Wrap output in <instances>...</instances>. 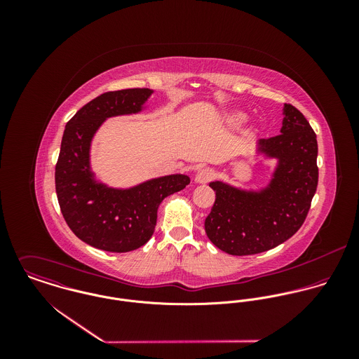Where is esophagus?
<instances>
[{
    "instance_id": "obj_1",
    "label": "esophagus",
    "mask_w": 359,
    "mask_h": 359,
    "mask_svg": "<svg viewBox=\"0 0 359 359\" xmlns=\"http://www.w3.org/2000/svg\"><path fill=\"white\" fill-rule=\"evenodd\" d=\"M215 175H217V172L212 168L205 167V168H202V170L198 171V174L195 177V181L199 182V184H207V182L212 181L215 178Z\"/></svg>"
}]
</instances>
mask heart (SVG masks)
<instances>
[{
    "label": "heart",
    "mask_w": 359,
    "mask_h": 359,
    "mask_svg": "<svg viewBox=\"0 0 359 359\" xmlns=\"http://www.w3.org/2000/svg\"><path fill=\"white\" fill-rule=\"evenodd\" d=\"M246 114L242 113V111H232L226 116V123L229 126H233V127H238L241 124H243L246 121Z\"/></svg>",
    "instance_id": "heart-1"
}]
</instances>
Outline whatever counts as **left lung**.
<instances>
[{
  "label": "left lung",
  "instance_id": "left-lung-1",
  "mask_svg": "<svg viewBox=\"0 0 359 359\" xmlns=\"http://www.w3.org/2000/svg\"><path fill=\"white\" fill-rule=\"evenodd\" d=\"M280 134L259 140L258 151L279 158L266 189L255 194L215 181V202L205 221L208 239L232 256L271 250L304 224L318 187V142L304 114L285 103Z\"/></svg>",
  "mask_w": 359,
  "mask_h": 359
}]
</instances>
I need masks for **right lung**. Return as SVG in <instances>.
I'll return each mask as SVG.
<instances>
[{"mask_svg":"<svg viewBox=\"0 0 359 359\" xmlns=\"http://www.w3.org/2000/svg\"><path fill=\"white\" fill-rule=\"evenodd\" d=\"M152 90L109 91L84 104L66 124L55 165V189L62 215L87 245L111 253L144 246L154 235L157 208L164 198L182 191L188 175H167L131 189L97 184L90 171V145L103 120L141 110Z\"/></svg>","mask_w":359,"mask_h":359,"instance_id":"1","label":"right lung"}]
</instances>
